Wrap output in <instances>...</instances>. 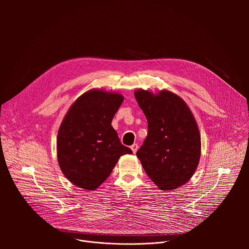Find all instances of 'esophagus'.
<instances>
[{
  "instance_id": "34e87169",
  "label": "esophagus",
  "mask_w": 249,
  "mask_h": 249,
  "mask_svg": "<svg viewBox=\"0 0 249 249\" xmlns=\"http://www.w3.org/2000/svg\"><path fill=\"white\" fill-rule=\"evenodd\" d=\"M138 145L137 144H133L132 146H131V150H132V152L134 153V154H136V152L138 151Z\"/></svg>"
}]
</instances>
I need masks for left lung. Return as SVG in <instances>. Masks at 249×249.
<instances>
[{"label":"left lung","mask_w":249,"mask_h":249,"mask_svg":"<svg viewBox=\"0 0 249 249\" xmlns=\"http://www.w3.org/2000/svg\"><path fill=\"white\" fill-rule=\"evenodd\" d=\"M135 97L148 120V135L137 157L159 188L182 186L195 172L201 154L192 112L182 98L168 90L154 94L138 89Z\"/></svg>","instance_id":"8db88e82"}]
</instances>
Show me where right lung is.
Listing matches in <instances>:
<instances>
[{
    "mask_svg": "<svg viewBox=\"0 0 249 249\" xmlns=\"http://www.w3.org/2000/svg\"><path fill=\"white\" fill-rule=\"evenodd\" d=\"M123 102L119 93L92 89L71 106L57 136V157L67 178L94 190L110 175L119 158L132 154L121 144L111 121Z\"/></svg>",
    "mask_w": 249,
    "mask_h": 249,
    "instance_id": "right-lung-1",
    "label": "right lung"
}]
</instances>
